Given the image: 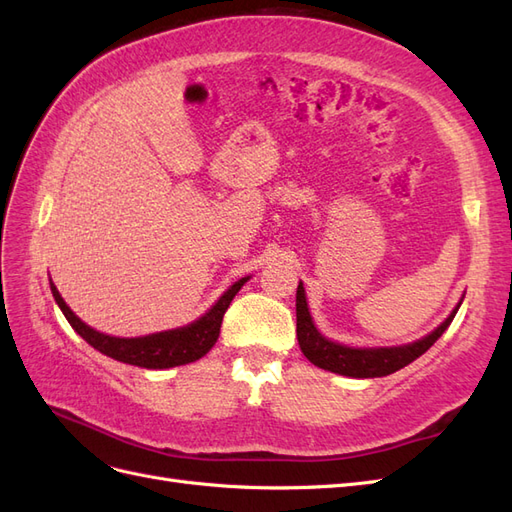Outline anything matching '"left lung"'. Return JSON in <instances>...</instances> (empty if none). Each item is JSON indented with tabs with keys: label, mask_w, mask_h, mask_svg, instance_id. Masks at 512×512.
Segmentation results:
<instances>
[{
	"label": "left lung",
	"mask_w": 512,
	"mask_h": 512,
	"mask_svg": "<svg viewBox=\"0 0 512 512\" xmlns=\"http://www.w3.org/2000/svg\"><path fill=\"white\" fill-rule=\"evenodd\" d=\"M459 305L453 309V314L448 316L440 327L429 333L427 337L418 339L414 344L399 346V348H348L342 344L329 342L327 337H322L318 329L314 327L312 316H309L305 290L303 284L297 288V337L303 354L320 369L333 371V374L352 376V378H382L395 374L397 369L410 365L418 356L425 354L433 344L438 342V337L448 329V324L453 322Z\"/></svg>",
	"instance_id": "left-lung-1"
}]
</instances>
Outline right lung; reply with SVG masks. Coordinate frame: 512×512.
<instances>
[{"label": "right lung", "instance_id": "obj_1", "mask_svg": "<svg viewBox=\"0 0 512 512\" xmlns=\"http://www.w3.org/2000/svg\"><path fill=\"white\" fill-rule=\"evenodd\" d=\"M245 282L247 277L232 284L222 294V299L215 303L203 318H198L196 322L188 324V327L147 335V337H132V339L111 337L87 327L85 322H81L72 314V309L66 305L64 299H61V294L53 284H51V290L59 309L64 312L66 320L72 324V329L79 333L89 346H94L102 354L111 356V359L121 363L147 367V369H168V367H177L185 363H194L213 348V344L218 342L220 337V327H222L226 309Z\"/></svg>", "mask_w": 512, "mask_h": 512}]
</instances>
